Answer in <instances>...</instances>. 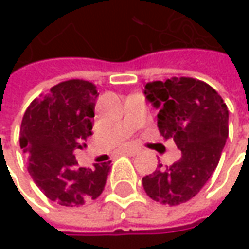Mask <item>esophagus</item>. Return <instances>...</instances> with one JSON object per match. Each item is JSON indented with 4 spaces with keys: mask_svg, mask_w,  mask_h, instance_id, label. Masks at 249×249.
<instances>
[{
    "mask_svg": "<svg viewBox=\"0 0 249 249\" xmlns=\"http://www.w3.org/2000/svg\"><path fill=\"white\" fill-rule=\"evenodd\" d=\"M140 151H141V149L136 148V147H129V148L124 149L123 152H124V154H127V155H137Z\"/></svg>",
    "mask_w": 249,
    "mask_h": 249,
    "instance_id": "34e87169",
    "label": "esophagus"
}]
</instances>
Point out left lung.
<instances>
[{
	"instance_id": "8db88e82",
	"label": "left lung",
	"mask_w": 249,
	"mask_h": 249,
	"mask_svg": "<svg viewBox=\"0 0 249 249\" xmlns=\"http://www.w3.org/2000/svg\"><path fill=\"white\" fill-rule=\"evenodd\" d=\"M147 100L159 108L158 129L172 139L181 158L142 177L149 198L180 205L196 196L215 172L229 136V109L215 89L193 77L145 84Z\"/></svg>"
}]
</instances>
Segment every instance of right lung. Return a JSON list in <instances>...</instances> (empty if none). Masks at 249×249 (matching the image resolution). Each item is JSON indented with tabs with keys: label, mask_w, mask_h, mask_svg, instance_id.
I'll use <instances>...</instances> for the list:
<instances>
[{
	"label": "right lung",
	"mask_w": 249,
	"mask_h": 249,
	"mask_svg": "<svg viewBox=\"0 0 249 249\" xmlns=\"http://www.w3.org/2000/svg\"><path fill=\"white\" fill-rule=\"evenodd\" d=\"M98 92L90 82L58 83L24 112L19 142L27 170L44 196L62 206L84 205L102 194L110 162L79 167L74 149L86 148Z\"/></svg>",
	"instance_id": "right-lung-1"
}]
</instances>
